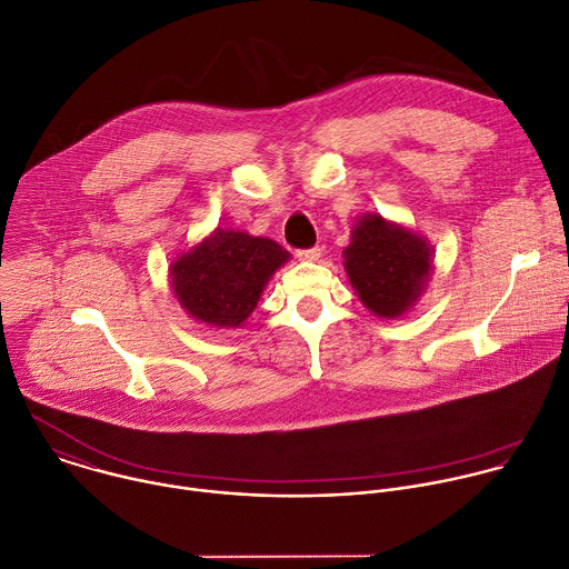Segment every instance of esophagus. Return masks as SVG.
<instances>
[{
	"label": "esophagus",
	"instance_id": "obj_1",
	"mask_svg": "<svg viewBox=\"0 0 569 569\" xmlns=\"http://www.w3.org/2000/svg\"><path fill=\"white\" fill-rule=\"evenodd\" d=\"M297 257L303 259V261H317L321 257V248L315 246V248H308V250H297Z\"/></svg>",
	"mask_w": 569,
	"mask_h": 569
}]
</instances>
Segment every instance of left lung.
<instances>
[{"instance_id":"8db88e82","label":"left lung","mask_w":569,"mask_h":569,"mask_svg":"<svg viewBox=\"0 0 569 569\" xmlns=\"http://www.w3.org/2000/svg\"><path fill=\"white\" fill-rule=\"evenodd\" d=\"M343 261L361 303L377 317L393 319L422 295L431 272V248L380 214H368L352 230Z\"/></svg>"}]
</instances>
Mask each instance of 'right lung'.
<instances>
[{
	"mask_svg": "<svg viewBox=\"0 0 569 569\" xmlns=\"http://www.w3.org/2000/svg\"><path fill=\"white\" fill-rule=\"evenodd\" d=\"M290 254L274 241L217 230L208 241L171 263V286L180 306L201 321L241 326Z\"/></svg>",
	"mask_w": 569,
	"mask_h": 569,
	"instance_id": "add662e5",
	"label": "right lung"
}]
</instances>
